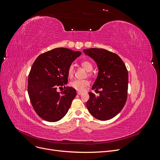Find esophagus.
Returning <instances> with one entry per match:
<instances>
[{"instance_id": "34e87169", "label": "esophagus", "mask_w": 160, "mask_h": 160, "mask_svg": "<svg viewBox=\"0 0 160 160\" xmlns=\"http://www.w3.org/2000/svg\"><path fill=\"white\" fill-rule=\"evenodd\" d=\"M82 92H80V91H77V95H82Z\"/></svg>"}]
</instances>
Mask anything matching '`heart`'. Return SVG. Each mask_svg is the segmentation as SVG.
I'll use <instances>...</instances> for the list:
<instances>
[{
    "label": "heart",
    "mask_w": 160,
    "mask_h": 160,
    "mask_svg": "<svg viewBox=\"0 0 160 160\" xmlns=\"http://www.w3.org/2000/svg\"><path fill=\"white\" fill-rule=\"evenodd\" d=\"M81 66L83 67V68L87 71H91L93 69V65H92L91 62L88 61H83L81 62ZM74 67L72 65H71L68 69H67V74H68L69 77L71 78V77H73L74 75ZM90 83L88 80H79L76 79L72 81L71 83V86L72 88H74L77 91H84L86 88L89 85Z\"/></svg>",
    "instance_id": "heart-1"
}]
</instances>
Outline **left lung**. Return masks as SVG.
Segmentation results:
<instances>
[{
  "mask_svg": "<svg viewBox=\"0 0 160 160\" xmlns=\"http://www.w3.org/2000/svg\"><path fill=\"white\" fill-rule=\"evenodd\" d=\"M86 55L93 58L98 65V76L92 89L98 91L96 97L89 93L87 102L89 112L101 121L112 119L117 115L126 103L128 89V72L122 59L114 52L104 49H84Z\"/></svg>",
  "mask_w": 160,
  "mask_h": 160,
  "instance_id": "obj_1",
  "label": "left lung"
}]
</instances>
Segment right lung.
I'll return each instance as SVG.
<instances>
[{
	"mask_svg": "<svg viewBox=\"0 0 160 160\" xmlns=\"http://www.w3.org/2000/svg\"><path fill=\"white\" fill-rule=\"evenodd\" d=\"M80 51L67 48H56L38 56L32 65L28 77V93L37 114L47 122L61 119L70 108L76 96V90L65 87L68 82L67 69Z\"/></svg>",
	"mask_w": 160,
	"mask_h": 160,
	"instance_id": "obj_1",
	"label": "right lung"
}]
</instances>
